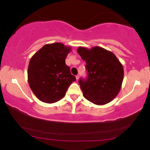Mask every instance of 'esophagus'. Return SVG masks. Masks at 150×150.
<instances>
[{
  "label": "esophagus",
  "mask_w": 150,
  "mask_h": 150,
  "mask_svg": "<svg viewBox=\"0 0 150 150\" xmlns=\"http://www.w3.org/2000/svg\"><path fill=\"white\" fill-rule=\"evenodd\" d=\"M79 77H80V76H79V75H76V80H77V81L78 80V79H79Z\"/></svg>",
  "instance_id": "34e87169"
}]
</instances>
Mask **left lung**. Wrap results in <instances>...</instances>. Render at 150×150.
Wrapping results in <instances>:
<instances>
[{
    "instance_id": "left-lung-1",
    "label": "left lung",
    "mask_w": 150,
    "mask_h": 150,
    "mask_svg": "<svg viewBox=\"0 0 150 150\" xmlns=\"http://www.w3.org/2000/svg\"><path fill=\"white\" fill-rule=\"evenodd\" d=\"M77 53L86 62L88 77L80 79L79 84L85 98L94 104L104 105L118 95L123 80V67L111 51L94 46L89 49H77Z\"/></svg>"
}]
</instances>
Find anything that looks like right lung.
I'll return each instance as SVG.
<instances>
[{
	"mask_svg": "<svg viewBox=\"0 0 150 150\" xmlns=\"http://www.w3.org/2000/svg\"><path fill=\"white\" fill-rule=\"evenodd\" d=\"M71 46L62 43L44 45L31 58L28 82L35 96L43 102L52 104L65 97L68 87L76 78L65 64Z\"/></svg>",
	"mask_w": 150,
	"mask_h": 150,
	"instance_id": "obj_1",
	"label": "right lung"
}]
</instances>
